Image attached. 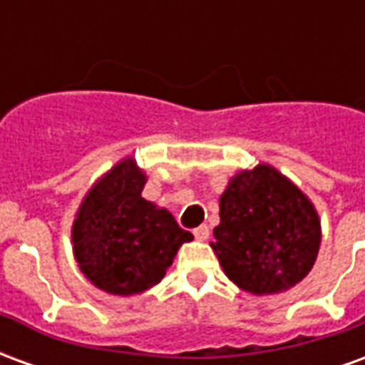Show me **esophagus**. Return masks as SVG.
I'll return each mask as SVG.
<instances>
[{"mask_svg": "<svg viewBox=\"0 0 365 365\" xmlns=\"http://www.w3.org/2000/svg\"><path fill=\"white\" fill-rule=\"evenodd\" d=\"M193 235H195V238H197V240H201V242H203V240H207V238H209V227H207V225H201V227H197V229L193 230Z\"/></svg>", "mask_w": 365, "mask_h": 365, "instance_id": "1", "label": "esophagus"}]
</instances>
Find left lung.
<instances>
[{"label": "left lung", "mask_w": 365, "mask_h": 365, "mask_svg": "<svg viewBox=\"0 0 365 365\" xmlns=\"http://www.w3.org/2000/svg\"><path fill=\"white\" fill-rule=\"evenodd\" d=\"M211 248L222 272L252 295H277L313 269L321 219L313 201L269 164L240 170L219 199Z\"/></svg>", "instance_id": "1"}]
</instances>
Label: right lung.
Listing matches in <instances>:
<instances>
[{"instance_id":"add662e5","label":"right lung","mask_w":365,"mask_h":365,"mask_svg":"<svg viewBox=\"0 0 365 365\" xmlns=\"http://www.w3.org/2000/svg\"><path fill=\"white\" fill-rule=\"evenodd\" d=\"M146 180L127 156L91 185L76 211L72 250L78 268L109 295L130 297L154 287L180 246L193 240L168 209L143 197Z\"/></svg>"}]
</instances>
